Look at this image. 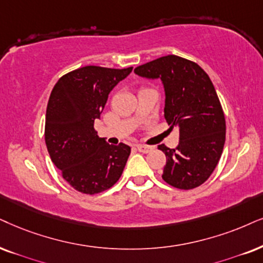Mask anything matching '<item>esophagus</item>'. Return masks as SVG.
<instances>
[{
  "mask_svg": "<svg viewBox=\"0 0 263 263\" xmlns=\"http://www.w3.org/2000/svg\"><path fill=\"white\" fill-rule=\"evenodd\" d=\"M137 149H138V152L145 153V154H147V153L152 152L154 148L149 147V145H144V144H137Z\"/></svg>",
  "mask_w": 263,
  "mask_h": 263,
  "instance_id": "obj_1",
  "label": "esophagus"
}]
</instances>
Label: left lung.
Returning <instances> with one entry per match:
<instances>
[{"instance_id": "obj_1", "label": "left lung", "mask_w": 263, "mask_h": 263, "mask_svg": "<svg viewBox=\"0 0 263 263\" xmlns=\"http://www.w3.org/2000/svg\"><path fill=\"white\" fill-rule=\"evenodd\" d=\"M138 76L160 79L165 89L164 116L179 129L175 149L165 144L162 179L178 189L197 188L217 166L226 141V120L210 78L197 63L165 55L135 69Z\"/></svg>"}]
</instances>
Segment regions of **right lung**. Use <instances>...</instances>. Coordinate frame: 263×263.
I'll return each instance as SVG.
<instances>
[{
  "label": "right lung",
  "instance_id": "right-lung-1",
  "mask_svg": "<svg viewBox=\"0 0 263 263\" xmlns=\"http://www.w3.org/2000/svg\"><path fill=\"white\" fill-rule=\"evenodd\" d=\"M131 68L87 65L58 80L46 110L45 141L63 178L78 192L97 194L119 181L131 153L128 145H110L99 138L95 120L108 96Z\"/></svg>",
  "mask_w": 263,
  "mask_h": 263
}]
</instances>
